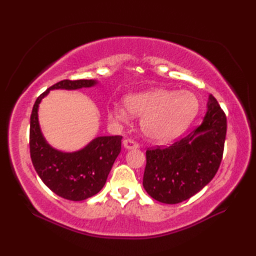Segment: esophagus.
I'll return each mask as SVG.
<instances>
[{
  "label": "esophagus",
  "instance_id": "1",
  "mask_svg": "<svg viewBox=\"0 0 256 256\" xmlns=\"http://www.w3.org/2000/svg\"><path fill=\"white\" fill-rule=\"evenodd\" d=\"M123 145L126 150H134V148H138V143L135 142L132 138H126L123 140Z\"/></svg>",
  "mask_w": 256,
  "mask_h": 256
}]
</instances>
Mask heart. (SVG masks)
<instances>
[{
  "mask_svg": "<svg viewBox=\"0 0 256 256\" xmlns=\"http://www.w3.org/2000/svg\"><path fill=\"white\" fill-rule=\"evenodd\" d=\"M124 106L114 103L108 116L116 122H126L140 116V130L154 142L165 143L180 135L192 122L199 110V101L188 90L153 89L124 98Z\"/></svg>",
  "mask_w": 256,
  "mask_h": 256,
  "instance_id": "obj_1",
  "label": "heart"
}]
</instances>
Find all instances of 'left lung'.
<instances>
[{
    "label": "left lung",
    "mask_w": 256,
    "mask_h": 256,
    "mask_svg": "<svg viewBox=\"0 0 256 256\" xmlns=\"http://www.w3.org/2000/svg\"><path fill=\"white\" fill-rule=\"evenodd\" d=\"M226 118L209 96L204 122L168 148L146 150L143 186L152 198L175 204L192 197L219 170L224 150Z\"/></svg>",
    "instance_id": "obj_1"
}]
</instances>
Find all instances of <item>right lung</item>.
Segmentation results:
<instances>
[{"instance_id": "add662e5", "label": "right lung", "mask_w": 256, "mask_h": 256, "mask_svg": "<svg viewBox=\"0 0 256 256\" xmlns=\"http://www.w3.org/2000/svg\"><path fill=\"white\" fill-rule=\"evenodd\" d=\"M96 80H62L37 98L30 114V152L38 176L52 192L67 200L81 201L98 194L121 152L122 136H99L78 152L64 153L46 142L38 123V106L50 90L90 88Z\"/></svg>"}]
</instances>
